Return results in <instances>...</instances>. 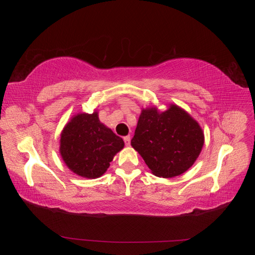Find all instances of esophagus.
<instances>
[{"label": "esophagus", "instance_id": "obj_1", "mask_svg": "<svg viewBox=\"0 0 255 255\" xmlns=\"http://www.w3.org/2000/svg\"><path fill=\"white\" fill-rule=\"evenodd\" d=\"M123 140H125V143L127 146H128L130 144V137L129 136H126L125 138H123Z\"/></svg>", "mask_w": 255, "mask_h": 255}]
</instances>
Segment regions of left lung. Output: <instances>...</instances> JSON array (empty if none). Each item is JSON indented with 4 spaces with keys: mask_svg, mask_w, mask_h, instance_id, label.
I'll use <instances>...</instances> for the list:
<instances>
[{
    "mask_svg": "<svg viewBox=\"0 0 255 255\" xmlns=\"http://www.w3.org/2000/svg\"><path fill=\"white\" fill-rule=\"evenodd\" d=\"M204 135L196 120L176 105L163 113L142 110L130 144L153 174L173 177L194 165L202 150Z\"/></svg>",
    "mask_w": 255,
    "mask_h": 255,
    "instance_id": "8db88e82",
    "label": "left lung"
}]
</instances>
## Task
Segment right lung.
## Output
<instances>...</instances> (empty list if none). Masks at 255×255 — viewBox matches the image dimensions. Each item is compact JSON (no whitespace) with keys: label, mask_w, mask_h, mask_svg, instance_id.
<instances>
[{"label":"right lung","mask_w":255,"mask_h":255,"mask_svg":"<svg viewBox=\"0 0 255 255\" xmlns=\"http://www.w3.org/2000/svg\"><path fill=\"white\" fill-rule=\"evenodd\" d=\"M123 146L122 138L100 122L95 112L74 116L61 133L59 151L71 171L96 179L107 170Z\"/></svg>","instance_id":"right-lung-1"}]
</instances>
